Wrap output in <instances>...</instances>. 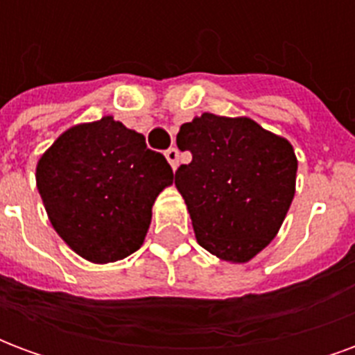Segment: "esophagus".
<instances>
[{"mask_svg":"<svg viewBox=\"0 0 355 355\" xmlns=\"http://www.w3.org/2000/svg\"><path fill=\"white\" fill-rule=\"evenodd\" d=\"M165 157H167V162L171 163V167H173V169H177V167H178V157H180V155H178L177 148H169V150L165 152Z\"/></svg>","mask_w":355,"mask_h":355,"instance_id":"34e87169","label":"esophagus"}]
</instances>
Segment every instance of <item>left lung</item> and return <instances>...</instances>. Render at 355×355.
I'll use <instances>...</instances> for the list:
<instances>
[{
	"mask_svg": "<svg viewBox=\"0 0 355 355\" xmlns=\"http://www.w3.org/2000/svg\"><path fill=\"white\" fill-rule=\"evenodd\" d=\"M180 150L192 162L175 173L203 249L247 262L275 238L291 207L297 157L289 140L249 117L201 114L180 127Z\"/></svg>",
	"mask_w": 355,
	"mask_h": 355,
	"instance_id": "1",
	"label": "left lung"
}]
</instances>
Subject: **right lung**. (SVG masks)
Returning a JSON list of instances; mask_svg holds the SVG:
<instances>
[{"mask_svg": "<svg viewBox=\"0 0 355 355\" xmlns=\"http://www.w3.org/2000/svg\"><path fill=\"white\" fill-rule=\"evenodd\" d=\"M53 228L96 264L121 261L146 238L173 169L137 131L106 116L62 132L35 169Z\"/></svg>", "mask_w": 355, "mask_h": 355, "instance_id": "add662e5", "label": "right lung"}]
</instances>
